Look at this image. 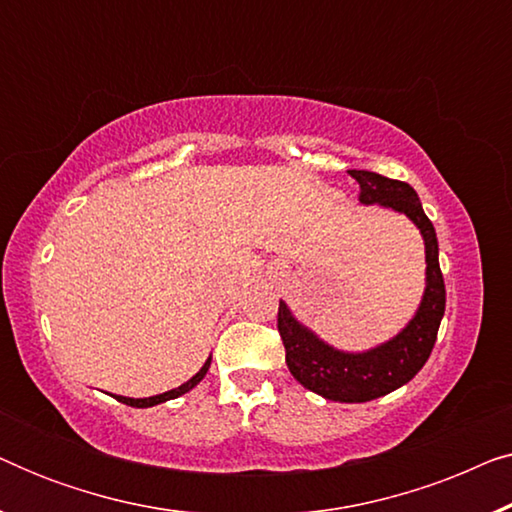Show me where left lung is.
<instances>
[{
	"mask_svg": "<svg viewBox=\"0 0 512 512\" xmlns=\"http://www.w3.org/2000/svg\"><path fill=\"white\" fill-rule=\"evenodd\" d=\"M349 174L361 186V205L403 214L422 235L426 263L422 300L394 338L363 352L333 347L296 319L284 300H279L277 328L286 349V366L305 389L326 401L366 403L403 387L422 370L436 345L440 319L445 314V282L438 263L436 228L424 214L415 188L368 170H349Z\"/></svg>",
	"mask_w": 512,
	"mask_h": 512,
	"instance_id": "obj_1",
	"label": "left lung"
}]
</instances>
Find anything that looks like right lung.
Wrapping results in <instances>:
<instances>
[{
    "label": "right lung",
    "mask_w": 512,
    "mask_h": 512,
    "mask_svg": "<svg viewBox=\"0 0 512 512\" xmlns=\"http://www.w3.org/2000/svg\"><path fill=\"white\" fill-rule=\"evenodd\" d=\"M209 366H212V356H209V359L205 361V366H202V368L198 370V373H195V375L191 377V380L184 382V384H181V387H177V389L163 391V394H156V396H149V398H130V396H116V401H121V403H125V405H132V408H153V405H160V403H165V401H172V398H179V396H184L186 391H191L193 387H198V384L202 382V377L207 375Z\"/></svg>",
    "instance_id": "1"
}]
</instances>
